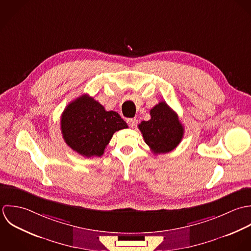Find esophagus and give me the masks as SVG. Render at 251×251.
Returning a JSON list of instances; mask_svg holds the SVG:
<instances>
[{"label": "esophagus", "mask_w": 251, "mask_h": 251, "mask_svg": "<svg viewBox=\"0 0 251 251\" xmlns=\"http://www.w3.org/2000/svg\"><path fill=\"white\" fill-rule=\"evenodd\" d=\"M127 123H128V125H129L131 128H135V127L137 126V124H138V121H137V119H135V118H130V119L127 120Z\"/></svg>", "instance_id": "1"}]
</instances>
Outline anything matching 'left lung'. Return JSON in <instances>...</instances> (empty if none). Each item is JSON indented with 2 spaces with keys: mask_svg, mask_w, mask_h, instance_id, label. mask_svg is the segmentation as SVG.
Segmentation results:
<instances>
[{
  "mask_svg": "<svg viewBox=\"0 0 251 251\" xmlns=\"http://www.w3.org/2000/svg\"><path fill=\"white\" fill-rule=\"evenodd\" d=\"M151 118L142 121L139 129L146 144L154 154L167 153L175 150L181 142L184 134L177 114L167 104L160 101L151 109Z\"/></svg>",
  "mask_w": 251,
  "mask_h": 251,
  "instance_id": "obj_1",
  "label": "left lung"
}]
</instances>
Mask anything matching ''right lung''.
<instances>
[{
    "label": "right lung",
    "instance_id": "1",
    "mask_svg": "<svg viewBox=\"0 0 251 251\" xmlns=\"http://www.w3.org/2000/svg\"><path fill=\"white\" fill-rule=\"evenodd\" d=\"M126 128L127 123L116 111H106L88 95L70 102L61 116L64 141L73 151L88 158L101 156L113 134Z\"/></svg>",
    "mask_w": 251,
    "mask_h": 251
}]
</instances>
